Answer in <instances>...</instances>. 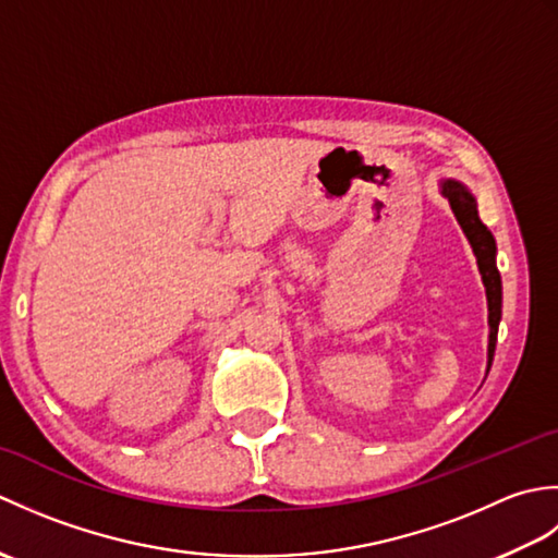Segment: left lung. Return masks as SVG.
Here are the masks:
<instances>
[{"instance_id":"8db88e82","label":"left lung","mask_w":558,"mask_h":558,"mask_svg":"<svg viewBox=\"0 0 558 558\" xmlns=\"http://www.w3.org/2000/svg\"><path fill=\"white\" fill-rule=\"evenodd\" d=\"M441 196L448 198V206L465 232L468 242L472 246V254L477 258V268L484 282V292H487V310H489V348H487V374L494 362L496 350V336H499V322H501V276L496 268V240L487 230V225L480 220L477 198L470 189L458 180H441Z\"/></svg>"}]
</instances>
